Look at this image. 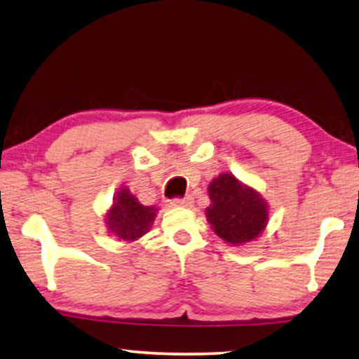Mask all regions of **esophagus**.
I'll list each match as a JSON object with an SVG mask.
<instances>
[{
	"label": "esophagus",
	"mask_w": 359,
	"mask_h": 359,
	"mask_svg": "<svg viewBox=\"0 0 359 359\" xmlns=\"http://www.w3.org/2000/svg\"><path fill=\"white\" fill-rule=\"evenodd\" d=\"M174 206H182V208H189L194 205V198L191 196H184V198H174L172 200Z\"/></svg>",
	"instance_id": "obj_1"
}]
</instances>
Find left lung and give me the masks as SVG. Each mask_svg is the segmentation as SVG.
Returning <instances> with one entry per match:
<instances>
[{
	"label": "left lung",
	"mask_w": 359,
	"mask_h": 359,
	"mask_svg": "<svg viewBox=\"0 0 359 359\" xmlns=\"http://www.w3.org/2000/svg\"><path fill=\"white\" fill-rule=\"evenodd\" d=\"M208 194L211 198V205L206 208L208 222L222 240L243 245L263 233L269 206L255 189L232 174H221L208 187Z\"/></svg>",
	"instance_id": "left-lung-1"
}]
</instances>
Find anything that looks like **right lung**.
<instances>
[{
  "label": "right lung",
  "mask_w": 359,
  "mask_h": 359,
  "mask_svg": "<svg viewBox=\"0 0 359 359\" xmlns=\"http://www.w3.org/2000/svg\"><path fill=\"white\" fill-rule=\"evenodd\" d=\"M156 212V206H143L130 190L122 187L112 198V206L106 214V226L119 240L135 242L149 231Z\"/></svg>",
  "instance_id": "1"
}]
</instances>
